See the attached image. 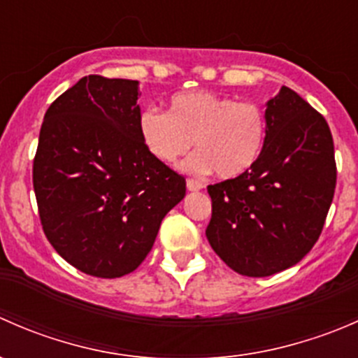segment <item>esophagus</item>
<instances>
[{"instance_id": "esophagus-1", "label": "esophagus", "mask_w": 358, "mask_h": 358, "mask_svg": "<svg viewBox=\"0 0 358 358\" xmlns=\"http://www.w3.org/2000/svg\"><path fill=\"white\" fill-rule=\"evenodd\" d=\"M204 187L206 183L201 182V180H194V178L187 180V189H189L190 192H197V190H202Z\"/></svg>"}]
</instances>
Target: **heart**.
I'll list each match as a JSON object with an SVG mask.
<instances>
[{"mask_svg": "<svg viewBox=\"0 0 358 358\" xmlns=\"http://www.w3.org/2000/svg\"><path fill=\"white\" fill-rule=\"evenodd\" d=\"M143 147L161 164H175L192 143L196 154L183 168L237 178L259 161L266 140V114L256 102H237L213 92H182L168 110L145 109L138 115Z\"/></svg>", "mask_w": 358, "mask_h": 358, "instance_id": "b5f03b06", "label": "heart"}]
</instances>
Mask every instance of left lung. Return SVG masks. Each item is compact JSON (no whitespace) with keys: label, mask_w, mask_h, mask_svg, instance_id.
Returning a JSON list of instances; mask_svg holds the SVG:
<instances>
[{"label":"left lung","mask_w":358,"mask_h":358,"mask_svg":"<svg viewBox=\"0 0 358 358\" xmlns=\"http://www.w3.org/2000/svg\"><path fill=\"white\" fill-rule=\"evenodd\" d=\"M266 140L246 175L208 187L206 237L241 275L296 265L319 239L334 197V143L326 119L287 86L266 102Z\"/></svg>","instance_id":"obj_1"}]
</instances>
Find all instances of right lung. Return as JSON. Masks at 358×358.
Here are the masks:
<instances>
[{"label":"right lung","instance_id":"obj_1","mask_svg":"<svg viewBox=\"0 0 358 358\" xmlns=\"http://www.w3.org/2000/svg\"><path fill=\"white\" fill-rule=\"evenodd\" d=\"M138 81L85 76L46 110L32 166L43 230L88 275L133 272L154 246L185 178L138 133Z\"/></svg>","mask_w":358,"mask_h":358}]
</instances>
